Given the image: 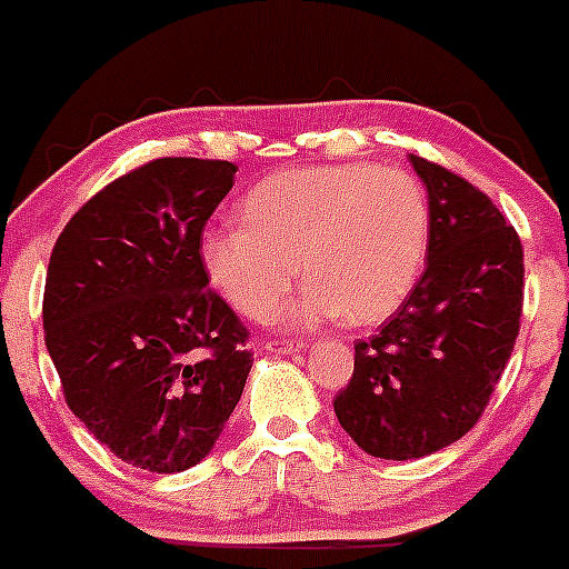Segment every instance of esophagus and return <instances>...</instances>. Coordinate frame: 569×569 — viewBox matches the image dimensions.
Listing matches in <instances>:
<instances>
[{"instance_id": "esophagus-1", "label": "esophagus", "mask_w": 569, "mask_h": 569, "mask_svg": "<svg viewBox=\"0 0 569 569\" xmlns=\"http://www.w3.org/2000/svg\"><path fill=\"white\" fill-rule=\"evenodd\" d=\"M268 353H276V356H288V353H296V350H301V341H290V339H270L268 345Z\"/></svg>"}]
</instances>
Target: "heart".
<instances>
[{
  "label": "heart",
  "mask_w": 569,
  "mask_h": 569,
  "mask_svg": "<svg viewBox=\"0 0 569 569\" xmlns=\"http://www.w3.org/2000/svg\"><path fill=\"white\" fill-rule=\"evenodd\" d=\"M241 222L204 230V273L239 313L264 319L301 268L308 288L279 313L296 328L396 313L421 279L433 236L416 176L365 162L268 176L241 199Z\"/></svg>",
  "instance_id": "obj_1"
}]
</instances>
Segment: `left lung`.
<instances>
[{
	"mask_svg": "<svg viewBox=\"0 0 569 569\" xmlns=\"http://www.w3.org/2000/svg\"><path fill=\"white\" fill-rule=\"evenodd\" d=\"M433 216L430 253L405 305L370 339L333 399L376 459H421L481 419L510 361L525 305V250L490 196L410 156Z\"/></svg>",
	"mask_w": 569,
	"mask_h": 569,
	"instance_id": "8db88e82",
	"label": "left lung"
}]
</instances>
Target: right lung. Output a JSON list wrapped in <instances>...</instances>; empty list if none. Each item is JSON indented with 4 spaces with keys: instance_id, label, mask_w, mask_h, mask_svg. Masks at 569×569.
Instances as JSON below:
<instances>
[{
    "instance_id": "1",
    "label": "right lung",
    "mask_w": 569,
    "mask_h": 569,
    "mask_svg": "<svg viewBox=\"0 0 569 569\" xmlns=\"http://www.w3.org/2000/svg\"><path fill=\"white\" fill-rule=\"evenodd\" d=\"M233 176L222 159H153L88 199L50 253L44 345L64 401L139 470L199 465L253 365L248 328L199 259Z\"/></svg>"
}]
</instances>
